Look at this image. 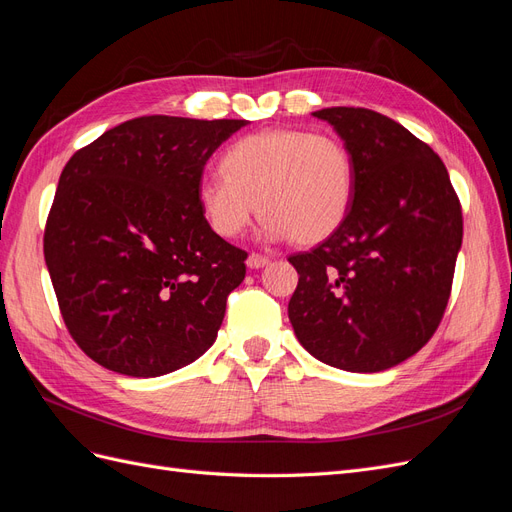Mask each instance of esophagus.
Instances as JSON below:
<instances>
[{"instance_id":"obj_1","label":"esophagus","mask_w":512,"mask_h":512,"mask_svg":"<svg viewBox=\"0 0 512 512\" xmlns=\"http://www.w3.org/2000/svg\"><path fill=\"white\" fill-rule=\"evenodd\" d=\"M269 262H271V258H269V256H262V254H256V252H252L250 256H247V267H250V269L267 267Z\"/></svg>"}]
</instances>
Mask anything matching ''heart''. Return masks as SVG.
<instances>
[{
  "mask_svg": "<svg viewBox=\"0 0 512 512\" xmlns=\"http://www.w3.org/2000/svg\"><path fill=\"white\" fill-rule=\"evenodd\" d=\"M222 173L203 175L196 198L218 237L232 239L260 209L262 235L312 245L342 226L354 198V160L331 132L262 130L232 143Z\"/></svg>",
  "mask_w": 512,
  "mask_h": 512,
  "instance_id": "b5f03b06",
  "label": "heart"
}]
</instances>
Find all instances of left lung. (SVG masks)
<instances>
[{
  "label": "left lung",
  "mask_w": 512,
  "mask_h": 512,
  "mask_svg": "<svg viewBox=\"0 0 512 512\" xmlns=\"http://www.w3.org/2000/svg\"><path fill=\"white\" fill-rule=\"evenodd\" d=\"M314 117L344 138L356 183L342 226L288 256L299 273L288 318L318 361L371 374L436 333L463 237L461 205L438 153L397 121L354 106Z\"/></svg>",
  "instance_id": "left-lung-1"
}]
</instances>
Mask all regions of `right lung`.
I'll return each mask as SVG.
<instances>
[{
  "label": "right lung",
  "mask_w": 512,
  "mask_h": 512,
  "mask_svg": "<svg viewBox=\"0 0 512 512\" xmlns=\"http://www.w3.org/2000/svg\"><path fill=\"white\" fill-rule=\"evenodd\" d=\"M243 119L136 117L61 170L44 228L59 312L98 365L156 378L211 348L247 252L215 235L196 185Z\"/></svg>",
  "instance_id": "right-lung-1"
}]
</instances>
